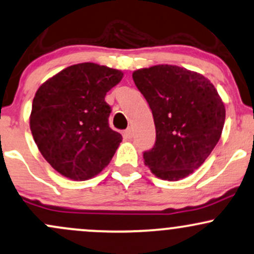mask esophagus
Here are the masks:
<instances>
[{"label": "esophagus", "instance_id": "obj_1", "mask_svg": "<svg viewBox=\"0 0 254 254\" xmlns=\"http://www.w3.org/2000/svg\"><path fill=\"white\" fill-rule=\"evenodd\" d=\"M124 137L125 138H132V130H131V127H127V130H125L124 131Z\"/></svg>", "mask_w": 254, "mask_h": 254}]
</instances>
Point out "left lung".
Wrapping results in <instances>:
<instances>
[{
	"mask_svg": "<svg viewBox=\"0 0 254 254\" xmlns=\"http://www.w3.org/2000/svg\"><path fill=\"white\" fill-rule=\"evenodd\" d=\"M132 79L152 110L157 132L154 147L143 153L144 164L161 180L189 176L221 138V96L207 78L176 65L137 69Z\"/></svg>",
	"mask_w": 254,
	"mask_h": 254,
	"instance_id": "1",
	"label": "left lung"
}]
</instances>
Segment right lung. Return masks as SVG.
I'll list each match as a JSON object with an SVG mask.
<instances>
[{"label": "right lung", "instance_id": "right-lung-1", "mask_svg": "<svg viewBox=\"0 0 254 254\" xmlns=\"http://www.w3.org/2000/svg\"><path fill=\"white\" fill-rule=\"evenodd\" d=\"M123 72L94 63L77 64L36 91L30 129L41 154L63 176L95 177L112 160L123 137L108 125L105 96Z\"/></svg>", "mask_w": 254, "mask_h": 254}]
</instances>
